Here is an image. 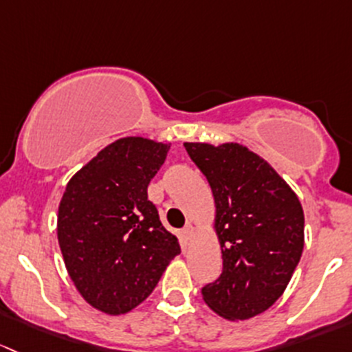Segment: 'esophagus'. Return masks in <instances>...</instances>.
<instances>
[{
  "label": "esophagus",
  "instance_id": "esophagus-1",
  "mask_svg": "<svg viewBox=\"0 0 352 352\" xmlns=\"http://www.w3.org/2000/svg\"><path fill=\"white\" fill-rule=\"evenodd\" d=\"M181 235H183L184 241H190V239L193 237V227L186 226L183 230H181Z\"/></svg>",
  "mask_w": 352,
  "mask_h": 352
}]
</instances>
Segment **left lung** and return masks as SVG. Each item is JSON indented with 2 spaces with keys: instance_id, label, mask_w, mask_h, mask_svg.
<instances>
[{
  "instance_id": "1",
  "label": "left lung",
  "mask_w": 352,
  "mask_h": 352,
  "mask_svg": "<svg viewBox=\"0 0 352 352\" xmlns=\"http://www.w3.org/2000/svg\"><path fill=\"white\" fill-rule=\"evenodd\" d=\"M184 149L212 188L223 256L222 274L203 286V300L234 320L263 314L283 295L302 257V205L248 147L186 142Z\"/></svg>"
}]
</instances>
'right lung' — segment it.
<instances>
[{
  "label": "right lung",
  "instance_id": "obj_1",
  "mask_svg": "<svg viewBox=\"0 0 352 352\" xmlns=\"http://www.w3.org/2000/svg\"><path fill=\"white\" fill-rule=\"evenodd\" d=\"M168 152V144L120 139L72 176L64 191L57 217L60 252L78 292L104 314L120 315L142 303L181 252L147 198Z\"/></svg>",
  "mask_w": 352,
  "mask_h": 352
}]
</instances>
